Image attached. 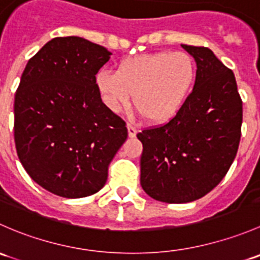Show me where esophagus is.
Segmentation results:
<instances>
[{
  "label": "esophagus",
  "mask_w": 260,
  "mask_h": 260,
  "mask_svg": "<svg viewBox=\"0 0 260 260\" xmlns=\"http://www.w3.org/2000/svg\"><path fill=\"white\" fill-rule=\"evenodd\" d=\"M127 129H128V137L129 138H135L136 137V135H137V128L136 127H133L132 124H128L127 125Z\"/></svg>",
  "instance_id": "1"
}]
</instances>
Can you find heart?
<instances>
[{"label":"heart","mask_w":260,"mask_h":260,"mask_svg":"<svg viewBox=\"0 0 260 260\" xmlns=\"http://www.w3.org/2000/svg\"><path fill=\"white\" fill-rule=\"evenodd\" d=\"M198 67L183 51H161L129 57L117 72L103 69L95 77L102 101L113 113L135 102L137 112L154 124H164L182 111L192 94Z\"/></svg>","instance_id":"1"}]
</instances>
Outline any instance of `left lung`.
<instances>
[{"instance_id": "left-lung-1", "label": "left lung", "mask_w": 260, "mask_h": 260, "mask_svg": "<svg viewBox=\"0 0 260 260\" xmlns=\"http://www.w3.org/2000/svg\"><path fill=\"white\" fill-rule=\"evenodd\" d=\"M198 79L174 119L138 133L141 186L157 201L185 204L209 193L229 171L242 136L243 103L234 73L208 48L181 45Z\"/></svg>"}]
</instances>
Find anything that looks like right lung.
I'll list each match as a JSON object with an SVG mask.
<instances>
[{"instance_id":"1","label":"right lung","mask_w":260,"mask_h":260,"mask_svg":"<svg viewBox=\"0 0 260 260\" xmlns=\"http://www.w3.org/2000/svg\"><path fill=\"white\" fill-rule=\"evenodd\" d=\"M112 52L79 36L55 38L26 64L15 94V143L38 185L67 199L106 185L127 140L125 123L103 104L95 75Z\"/></svg>"}]
</instances>
